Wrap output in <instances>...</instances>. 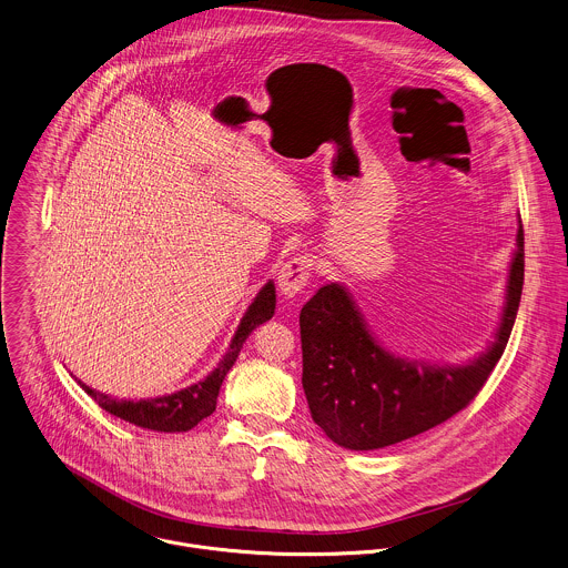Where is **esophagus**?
I'll list each match as a JSON object with an SVG mask.
<instances>
[{
  "mask_svg": "<svg viewBox=\"0 0 568 568\" xmlns=\"http://www.w3.org/2000/svg\"><path fill=\"white\" fill-rule=\"evenodd\" d=\"M314 270V258L307 254H298L294 258H290L287 263H283V267L278 270V290L287 296L294 298L298 296L312 276Z\"/></svg>",
  "mask_w": 568,
  "mask_h": 568,
  "instance_id": "1",
  "label": "esophagus"
}]
</instances>
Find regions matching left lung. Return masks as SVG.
Instances as JSON below:
<instances>
[{
  "mask_svg": "<svg viewBox=\"0 0 568 568\" xmlns=\"http://www.w3.org/2000/svg\"><path fill=\"white\" fill-rule=\"evenodd\" d=\"M525 283V230L516 236L507 303L494 344L465 366H428L384 351L346 290L321 287L301 310L303 388L312 419L348 450H379L463 410L500 359Z\"/></svg>",
  "mask_w": 568,
  "mask_h": 568,
  "instance_id": "8db88e82",
  "label": "left lung"
}]
</instances>
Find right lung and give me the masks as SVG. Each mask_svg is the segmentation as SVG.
I'll return each mask as SVG.
<instances>
[{
	"label": "right lung",
	"instance_id": "right-lung-1",
	"mask_svg": "<svg viewBox=\"0 0 568 568\" xmlns=\"http://www.w3.org/2000/svg\"><path fill=\"white\" fill-rule=\"evenodd\" d=\"M274 307H276V292H274V283L270 281L261 287L254 303L247 307L245 316L241 318V325L230 342V348L224 359L220 362V366L206 379L191 384L189 388H182L178 393L155 397V399L131 402V399H115L105 393H99L85 386L83 382L79 384L103 410L133 426L158 430V433H186L195 428L204 417L213 415L222 382L227 371L232 368V364L236 362L239 351L243 348V342L252 334V329H256L258 325H263L274 316Z\"/></svg>",
	"mask_w": 568,
	"mask_h": 568
}]
</instances>
